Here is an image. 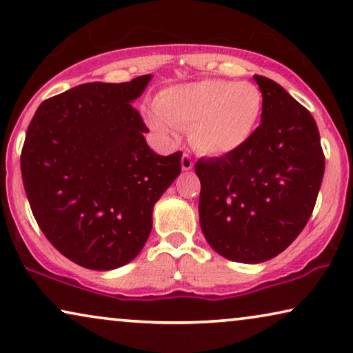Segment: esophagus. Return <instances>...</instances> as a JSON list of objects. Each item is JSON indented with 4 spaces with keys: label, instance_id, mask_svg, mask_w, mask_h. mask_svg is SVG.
<instances>
[{
    "label": "esophagus",
    "instance_id": "esophagus-1",
    "mask_svg": "<svg viewBox=\"0 0 353 353\" xmlns=\"http://www.w3.org/2000/svg\"><path fill=\"white\" fill-rule=\"evenodd\" d=\"M192 165H194L192 159L188 156V154H183V157H181V168H183V170H185V172L191 170Z\"/></svg>",
    "mask_w": 353,
    "mask_h": 353
}]
</instances>
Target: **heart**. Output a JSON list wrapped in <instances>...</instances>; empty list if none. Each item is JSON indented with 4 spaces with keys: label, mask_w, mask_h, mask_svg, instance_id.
I'll return each instance as SVG.
<instances>
[{
    "label": "heart",
    "mask_w": 353,
    "mask_h": 353,
    "mask_svg": "<svg viewBox=\"0 0 353 353\" xmlns=\"http://www.w3.org/2000/svg\"><path fill=\"white\" fill-rule=\"evenodd\" d=\"M146 122L165 139L190 127L191 144L207 156H226L252 139L263 110L259 86L249 81L207 79L162 90Z\"/></svg>",
    "instance_id": "obj_1"
}]
</instances>
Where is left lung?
<instances>
[{
	"label": "left lung",
	"instance_id": "8db88e82",
	"mask_svg": "<svg viewBox=\"0 0 353 353\" xmlns=\"http://www.w3.org/2000/svg\"><path fill=\"white\" fill-rule=\"evenodd\" d=\"M262 122L239 151L199 159V221L210 248L241 263H262L301 234L320 191L325 156L316 122L281 85L254 75Z\"/></svg>",
	"mask_w": 353,
	"mask_h": 353
}]
</instances>
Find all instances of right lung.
<instances>
[{
    "instance_id": "add662e5",
    "label": "right lung",
    "mask_w": 353,
    "mask_h": 353,
    "mask_svg": "<svg viewBox=\"0 0 353 353\" xmlns=\"http://www.w3.org/2000/svg\"><path fill=\"white\" fill-rule=\"evenodd\" d=\"M151 79L79 85L41 103L27 128L21 170L33 216L80 267L132 262L151 234L154 205L181 172V152L148 146L132 105Z\"/></svg>"
}]
</instances>
